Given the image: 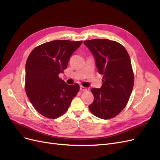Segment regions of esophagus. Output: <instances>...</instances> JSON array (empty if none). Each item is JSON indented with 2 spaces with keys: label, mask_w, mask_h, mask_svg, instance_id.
<instances>
[{
  "label": "esophagus",
  "mask_w": 160,
  "mask_h": 160,
  "mask_svg": "<svg viewBox=\"0 0 160 160\" xmlns=\"http://www.w3.org/2000/svg\"><path fill=\"white\" fill-rule=\"evenodd\" d=\"M80 90L82 91H85L88 90V89L85 88V87H83V86H80Z\"/></svg>",
  "instance_id": "obj_1"
}]
</instances>
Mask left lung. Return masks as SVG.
Instances as JSON below:
<instances>
[{"instance_id": "left-lung-1", "label": "left lung", "mask_w": 160, "mask_h": 160, "mask_svg": "<svg viewBox=\"0 0 160 160\" xmlns=\"http://www.w3.org/2000/svg\"><path fill=\"white\" fill-rule=\"evenodd\" d=\"M83 42L93 55L99 72L103 75L101 88L91 89L94 101L89 109L101 119L113 118L126 106L133 88L130 57L123 46L116 41L98 38Z\"/></svg>"}]
</instances>
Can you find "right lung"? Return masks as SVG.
Returning <instances> with one entry per match:
<instances>
[{
  "label": "right lung",
  "instance_id": "1",
  "mask_svg": "<svg viewBox=\"0 0 160 160\" xmlns=\"http://www.w3.org/2000/svg\"><path fill=\"white\" fill-rule=\"evenodd\" d=\"M82 41L55 40L37 47L25 65V90L33 107L50 119L60 117L68 109L79 85H67L59 77L67 69L71 56Z\"/></svg>",
  "mask_w": 160,
  "mask_h": 160
}]
</instances>
